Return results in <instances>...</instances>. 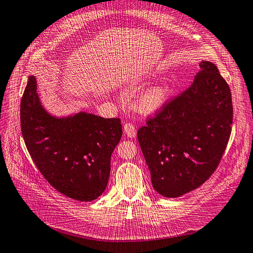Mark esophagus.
<instances>
[{"label":"esophagus","instance_id":"esophagus-1","mask_svg":"<svg viewBox=\"0 0 253 253\" xmlns=\"http://www.w3.org/2000/svg\"><path fill=\"white\" fill-rule=\"evenodd\" d=\"M123 131H125V134L128 137L136 136V128L132 125V123H126L125 126H123Z\"/></svg>","mask_w":253,"mask_h":253}]
</instances>
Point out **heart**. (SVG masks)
I'll return each instance as SVG.
<instances>
[{
  "label": "heart",
  "instance_id": "1",
  "mask_svg": "<svg viewBox=\"0 0 253 253\" xmlns=\"http://www.w3.org/2000/svg\"><path fill=\"white\" fill-rule=\"evenodd\" d=\"M145 84V79H135L131 82V88H142ZM169 95L170 89L166 85H155L141 94L137 99V108L145 115H155L165 107Z\"/></svg>",
  "mask_w": 253,
  "mask_h": 253
}]
</instances>
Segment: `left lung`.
<instances>
[{"mask_svg":"<svg viewBox=\"0 0 253 253\" xmlns=\"http://www.w3.org/2000/svg\"><path fill=\"white\" fill-rule=\"evenodd\" d=\"M199 67L192 85L137 132L151 184L164 197L176 198L203 185L231 136V89L214 64L203 60Z\"/></svg>","mask_w":253,"mask_h":253,"instance_id":"left-lung-1","label":"left lung"}]
</instances>
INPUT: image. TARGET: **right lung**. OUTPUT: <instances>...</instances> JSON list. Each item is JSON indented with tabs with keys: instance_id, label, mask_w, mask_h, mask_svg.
Here are the masks:
<instances>
[{
	"instance_id": "obj_1",
	"label": "right lung",
	"mask_w": 253,
	"mask_h": 253,
	"mask_svg": "<svg viewBox=\"0 0 253 253\" xmlns=\"http://www.w3.org/2000/svg\"><path fill=\"white\" fill-rule=\"evenodd\" d=\"M20 126L33 162L56 190L79 201L104 193L111 154L122 136L119 118L85 111L63 118L49 115L39 98L36 77L30 76L21 98Z\"/></svg>"
}]
</instances>
